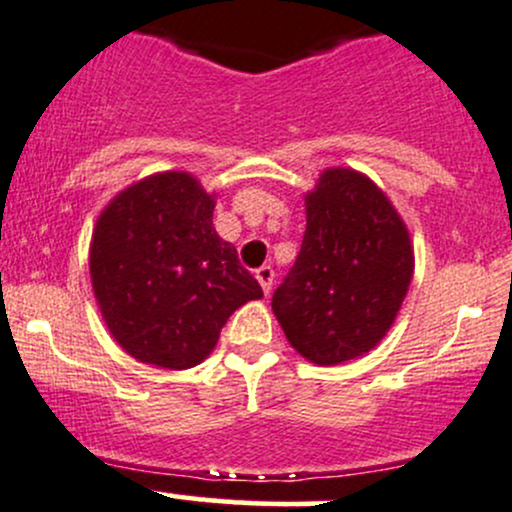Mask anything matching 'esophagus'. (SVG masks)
Masks as SVG:
<instances>
[{"label":"esophagus","mask_w":512,"mask_h":512,"mask_svg":"<svg viewBox=\"0 0 512 512\" xmlns=\"http://www.w3.org/2000/svg\"><path fill=\"white\" fill-rule=\"evenodd\" d=\"M273 278H276V271H273L271 266H261L256 271V280L258 283H261V288H263V293H271V288H273Z\"/></svg>","instance_id":"obj_1"}]
</instances>
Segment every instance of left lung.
<instances>
[{
  "label": "left lung",
  "instance_id": "left-lung-1",
  "mask_svg": "<svg viewBox=\"0 0 512 512\" xmlns=\"http://www.w3.org/2000/svg\"><path fill=\"white\" fill-rule=\"evenodd\" d=\"M305 205L300 254L271 305L293 349L332 366L371 351L390 329L412 280L410 236L356 170H324Z\"/></svg>",
  "mask_w": 512,
  "mask_h": 512
}]
</instances>
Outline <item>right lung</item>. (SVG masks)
I'll list each match as a JSON object with an SVG mask.
<instances>
[{
    "label": "right lung",
    "instance_id": "right-lung-1",
    "mask_svg": "<svg viewBox=\"0 0 512 512\" xmlns=\"http://www.w3.org/2000/svg\"><path fill=\"white\" fill-rule=\"evenodd\" d=\"M214 200L188 173H158L119 192L90 246L95 298L134 359L200 364L229 315L263 298L229 241L212 227Z\"/></svg>",
    "mask_w": 512,
    "mask_h": 512
}]
</instances>
